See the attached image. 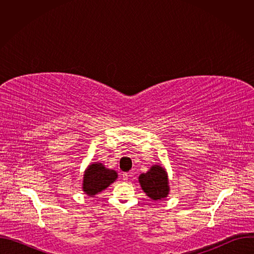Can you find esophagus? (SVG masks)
<instances>
[{
	"label": "esophagus",
	"mask_w": 254,
	"mask_h": 254,
	"mask_svg": "<svg viewBox=\"0 0 254 254\" xmlns=\"http://www.w3.org/2000/svg\"><path fill=\"white\" fill-rule=\"evenodd\" d=\"M128 177H129V174H128V173H124V174H123V179H124L125 181H127Z\"/></svg>",
	"instance_id": "1"
}]
</instances>
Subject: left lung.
Returning <instances> with one entry per match:
<instances>
[{
    "instance_id": "left-lung-1",
    "label": "left lung",
    "mask_w": 254,
    "mask_h": 254,
    "mask_svg": "<svg viewBox=\"0 0 254 254\" xmlns=\"http://www.w3.org/2000/svg\"><path fill=\"white\" fill-rule=\"evenodd\" d=\"M138 181L143 192L153 200H161L169 194L168 176L161 166H153L148 173L138 177Z\"/></svg>"
}]
</instances>
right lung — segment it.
I'll list each match as a JSON object with an SVG mask.
<instances>
[{"label":"right lung","instance_id":"add662e5","mask_svg":"<svg viewBox=\"0 0 254 254\" xmlns=\"http://www.w3.org/2000/svg\"><path fill=\"white\" fill-rule=\"evenodd\" d=\"M117 178L116 171L106 169L100 163L92 164L86 170L83 178V191L87 195L93 196L114 183Z\"/></svg>","mask_w":254,"mask_h":254}]
</instances>
